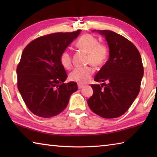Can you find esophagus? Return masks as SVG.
Here are the masks:
<instances>
[{
	"label": "esophagus",
	"instance_id": "1",
	"mask_svg": "<svg viewBox=\"0 0 157 157\" xmlns=\"http://www.w3.org/2000/svg\"><path fill=\"white\" fill-rule=\"evenodd\" d=\"M83 87H84V85L80 84H78V89H79L83 88Z\"/></svg>",
	"mask_w": 157,
	"mask_h": 157
}]
</instances>
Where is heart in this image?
I'll use <instances>...</instances> for the list:
<instances>
[{
    "label": "heart",
    "instance_id": "b5f03b06",
    "mask_svg": "<svg viewBox=\"0 0 157 157\" xmlns=\"http://www.w3.org/2000/svg\"><path fill=\"white\" fill-rule=\"evenodd\" d=\"M78 49L87 53L86 62L95 66H102L109 56V50L105 44L99 43V41L91 34H86L81 36L75 42ZM59 60L61 64L66 69L71 68L72 66V57L68 50H65L61 53ZM94 73L92 66L76 68L69 74L68 78L71 81L78 84H86L91 79Z\"/></svg>",
    "mask_w": 157,
    "mask_h": 157
}]
</instances>
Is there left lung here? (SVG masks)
Segmentation results:
<instances>
[{
  "mask_svg": "<svg viewBox=\"0 0 157 157\" xmlns=\"http://www.w3.org/2000/svg\"><path fill=\"white\" fill-rule=\"evenodd\" d=\"M98 32L107 41L109 58L94 78L104 83L91 85L94 94L87 103L97 115L114 118L125 113L139 95L144 69L140 52L131 41L113 31Z\"/></svg>",
  "mask_w": 157,
  "mask_h": 157,
  "instance_id": "8db88e82",
  "label": "left lung"
}]
</instances>
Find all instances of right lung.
<instances>
[{"mask_svg": "<svg viewBox=\"0 0 157 157\" xmlns=\"http://www.w3.org/2000/svg\"><path fill=\"white\" fill-rule=\"evenodd\" d=\"M81 30L39 36L23 50L17 66V86L27 107L41 118L57 116L67 107L78 90L75 82L63 83L67 74L61 64V53Z\"/></svg>", "mask_w": 157, "mask_h": 157, "instance_id": "add662e5", "label": "right lung"}]
</instances>
